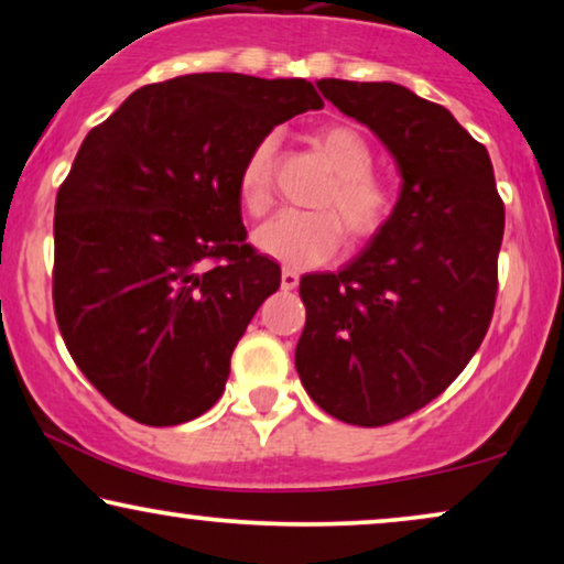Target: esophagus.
Masks as SVG:
<instances>
[{
    "instance_id": "1",
    "label": "esophagus",
    "mask_w": 564,
    "mask_h": 564,
    "mask_svg": "<svg viewBox=\"0 0 564 564\" xmlns=\"http://www.w3.org/2000/svg\"><path fill=\"white\" fill-rule=\"evenodd\" d=\"M297 284H300V274L292 272V269H282V290L290 292L295 290Z\"/></svg>"
}]
</instances>
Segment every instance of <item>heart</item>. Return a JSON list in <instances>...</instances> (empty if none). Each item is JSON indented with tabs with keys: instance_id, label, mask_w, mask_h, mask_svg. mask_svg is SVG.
Masks as SVG:
<instances>
[{
	"instance_id": "obj_1",
	"label": "heart",
	"mask_w": 564,
	"mask_h": 564,
	"mask_svg": "<svg viewBox=\"0 0 564 564\" xmlns=\"http://www.w3.org/2000/svg\"><path fill=\"white\" fill-rule=\"evenodd\" d=\"M313 149L326 159L334 176L313 197L311 213H280L264 223L253 243L264 257L288 267H318L341 249L344 230L351 243L380 234L392 213V195L372 174V149L357 128L326 122L311 135ZM276 138L253 145L238 172V199L251 218H261L274 203Z\"/></svg>"
}]
</instances>
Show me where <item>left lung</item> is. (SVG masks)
Returning <instances> with one entry per match:
<instances>
[{
    "mask_svg": "<svg viewBox=\"0 0 564 564\" xmlns=\"http://www.w3.org/2000/svg\"><path fill=\"white\" fill-rule=\"evenodd\" d=\"M315 84L380 138L403 184L357 257L300 280L295 367L328 415L384 426L442 395L480 349L506 213L488 149L446 107L395 82Z\"/></svg>",
    "mask_w": 564,
    "mask_h": 564,
    "instance_id": "obj_1",
    "label": "left lung"
}]
</instances>
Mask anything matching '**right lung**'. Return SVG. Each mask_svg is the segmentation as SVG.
Returning a JSON list of instances; mask_svg holds the SVG:
<instances>
[{
  "mask_svg": "<svg viewBox=\"0 0 564 564\" xmlns=\"http://www.w3.org/2000/svg\"><path fill=\"white\" fill-rule=\"evenodd\" d=\"M323 99L305 79L187 74L91 128L56 197L53 307L84 377L145 426L218 403L280 264L246 243L238 172Z\"/></svg>",
  "mask_w": 564,
  "mask_h": 564,
  "instance_id": "right-lung-1",
  "label": "right lung"
}]
</instances>
